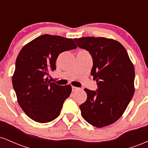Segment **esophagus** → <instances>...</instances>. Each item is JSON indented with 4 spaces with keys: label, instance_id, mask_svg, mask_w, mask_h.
<instances>
[{
    "label": "esophagus",
    "instance_id": "34e87169",
    "mask_svg": "<svg viewBox=\"0 0 148 148\" xmlns=\"http://www.w3.org/2000/svg\"><path fill=\"white\" fill-rule=\"evenodd\" d=\"M72 91H73V92H74V91H76V90H79V88H77V87H74V86H72Z\"/></svg>",
    "mask_w": 148,
    "mask_h": 148
}]
</instances>
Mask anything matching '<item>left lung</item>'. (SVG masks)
<instances>
[{
	"instance_id": "8db88e82",
	"label": "left lung",
	"mask_w": 148,
	"mask_h": 148,
	"mask_svg": "<svg viewBox=\"0 0 148 148\" xmlns=\"http://www.w3.org/2000/svg\"><path fill=\"white\" fill-rule=\"evenodd\" d=\"M74 40L92 56L91 75L98 86L96 91L84 89L87 99L79 106L81 115L98 128L111 125L122 116L134 94V64L125 47L113 39L84 37Z\"/></svg>"
}]
</instances>
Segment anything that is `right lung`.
<instances>
[{
	"instance_id": "add662e5",
	"label": "right lung",
	"mask_w": 148,
	"mask_h": 148,
	"mask_svg": "<svg viewBox=\"0 0 148 148\" xmlns=\"http://www.w3.org/2000/svg\"><path fill=\"white\" fill-rule=\"evenodd\" d=\"M72 39L42 35L25 45L18 53L12 76L17 101L24 113L35 122L46 123L60 115L72 86L49 81L59 54L76 48Z\"/></svg>"
}]
</instances>
